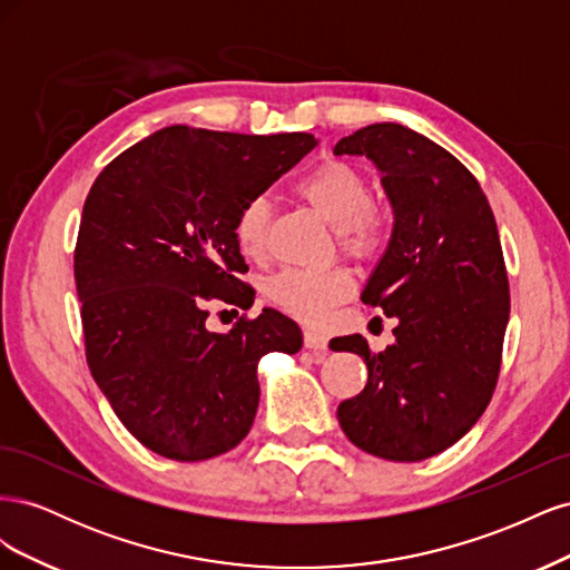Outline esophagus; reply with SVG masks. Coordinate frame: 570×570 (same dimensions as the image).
<instances>
[{
	"label": "esophagus",
	"mask_w": 570,
	"mask_h": 570,
	"mask_svg": "<svg viewBox=\"0 0 570 570\" xmlns=\"http://www.w3.org/2000/svg\"><path fill=\"white\" fill-rule=\"evenodd\" d=\"M304 347L308 352H314V356L321 361L325 358V352H327V337L318 331H304Z\"/></svg>",
	"instance_id": "esophagus-1"
}]
</instances>
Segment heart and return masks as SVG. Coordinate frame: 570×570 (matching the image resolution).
<instances>
[{"mask_svg": "<svg viewBox=\"0 0 570 570\" xmlns=\"http://www.w3.org/2000/svg\"><path fill=\"white\" fill-rule=\"evenodd\" d=\"M295 193L340 235L347 254L368 258L381 252L387 237V218L373 204L371 183L347 161L327 159L304 174ZM271 206L266 197H252L239 209L233 235L247 256H262L266 249ZM354 292L347 271H281L266 283L268 302L283 314L321 323Z\"/></svg>", "mask_w": 570, "mask_h": 570, "instance_id": "b5f03b06", "label": "heart"}]
</instances>
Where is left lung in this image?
<instances>
[{
	"label": "left lung",
	"instance_id": "8db88e82",
	"mask_svg": "<svg viewBox=\"0 0 570 570\" xmlns=\"http://www.w3.org/2000/svg\"><path fill=\"white\" fill-rule=\"evenodd\" d=\"M377 170L394 223L361 302L396 318L394 342L340 337L368 383L337 406L358 450L423 461L459 442L488 409L502 364L509 283L488 197L444 147L400 124H373L333 149Z\"/></svg>",
	"mask_w": 570,
	"mask_h": 570
}]
</instances>
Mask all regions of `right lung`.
Listing matches in <instances>:
<instances>
[{
  "mask_svg": "<svg viewBox=\"0 0 570 570\" xmlns=\"http://www.w3.org/2000/svg\"><path fill=\"white\" fill-rule=\"evenodd\" d=\"M318 145L308 132L161 128L101 170L82 206L76 287L85 352L116 416L147 450L204 461L243 442L258 409V361L297 354L299 325L275 308L206 327V304L249 306L233 226Z\"/></svg>",
  "mask_w": 570,
  "mask_h": 570,
  "instance_id": "add662e5",
  "label": "right lung"
}]
</instances>
